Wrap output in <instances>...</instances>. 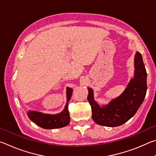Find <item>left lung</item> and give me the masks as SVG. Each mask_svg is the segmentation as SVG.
I'll list each match as a JSON object with an SVG mask.
<instances>
[{"mask_svg":"<svg viewBox=\"0 0 156 156\" xmlns=\"http://www.w3.org/2000/svg\"><path fill=\"white\" fill-rule=\"evenodd\" d=\"M134 77L129 81L123 93L109 104L100 107L94 100L92 89L88 88V101L92 110V118L98 125L114 127L123 125L136 114L146 96L147 72L140 53L134 58Z\"/></svg>","mask_w":156,"mask_h":156,"instance_id":"1","label":"left lung"}]
</instances>
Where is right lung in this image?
<instances>
[{"mask_svg": "<svg viewBox=\"0 0 156 156\" xmlns=\"http://www.w3.org/2000/svg\"><path fill=\"white\" fill-rule=\"evenodd\" d=\"M73 89L70 87L67 89V104L62 112L57 114H46L35 111H29L28 117L33 122L41 127L47 129H53L64 127L69 125L70 121L69 113L68 111V102L72 97Z\"/></svg>", "mask_w": 156, "mask_h": 156, "instance_id": "obj_1", "label": "right lung"}]
</instances>
